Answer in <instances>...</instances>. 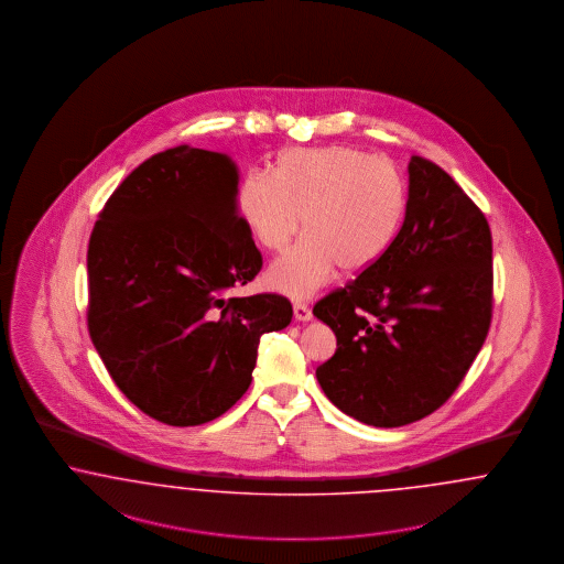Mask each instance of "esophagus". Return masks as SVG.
Returning <instances> with one entry per match:
<instances>
[{"instance_id":"1","label":"esophagus","mask_w":564,"mask_h":564,"mask_svg":"<svg viewBox=\"0 0 564 564\" xmlns=\"http://www.w3.org/2000/svg\"><path fill=\"white\" fill-rule=\"evenodd\" d=\"M293 316H295V321H300V323H308V321L313 318V313H311V308H308L306 304L295 302V304H293Z\"/></svg>"}]
</instances>
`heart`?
<instances>
[{
    "label": "heart",
    "instance_id": "1",
    "mask_svg": "<svg viewBox=\"0 0 564 564\" xmlns=\"http://www.w3.org/2000/svg\"><path fill=\"white\" fill-rule=\"evenodd\" d=\"M239 212L253 239L283 251L267 272L272 290L306 297L336 271L357 274L390 249L405 216V186L394 165L352 147L285 151L272 172H249Z\"/></svg>",
    "mask_w": 564,
    "mask_h": 564
}]
</instances>
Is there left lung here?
Instances as JSON below:
<instances>
[{"instance_id":"obj_1","label":"left lung","mask_w":564,"mask_h":564,"mask_svg":"<svg viewBox=\"0 0 564 564\" xmlns=\"http://www.w3.org/2000/svg\"><path fill=\"white\" fill-rule=\"evenodd\" d=\"M406 174L405 218L390 249L313 311L338 339L316 380L339 411L376 429L443 405L491 325L487 218L429 159L413 155Z\"/></svg>"}]
</instances>
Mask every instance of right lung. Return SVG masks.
<instances>
[{"instance_id":"right-lung-1","label":"right lung","mask_w":564,"mask_h":564,"mask_svg":"<svg viewBox=\"0 0 564 564\" xmlns=\"http://www.w3.org/2000/svg\"><path fill=\"white\" fill-rule=\"evenodd\" d=\"M237 195L232 159L182 144L140 163L91 230L94 348L119 390L170 426L235 405L260 338L292 323L283 295H226L262 269Z\"/></svg>"}]
</instances>
